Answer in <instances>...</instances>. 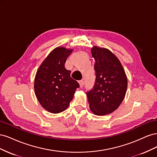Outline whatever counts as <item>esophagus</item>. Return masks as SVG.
<instances>
[{
	"instance_id": "34e87169",
	"label": "esophagus",
	"mask_w": 157,
	"mask_h": 157,
	"mask_svg": "<svg viewBox=\"0 0 157 157\" xmlns=\"http://www.w3.org/2000/svg\"><path fill=\"white\" fill-rule=\"evenodd\" d=\"M79 85H80V88H82L84 86V80H79Z\"/></svg>"
}]
</instances>
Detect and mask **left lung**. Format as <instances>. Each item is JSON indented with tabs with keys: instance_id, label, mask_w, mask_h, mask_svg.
<instances>
[{
	"instance_id": "8db88e82",
	"label": "left lung",
	"mask_w": 157,
	"mask_h": 157,
	"mask_svg": "<svg viewBox=\"0 0 157 157\" xmlns=\"http://www.w3.org/2000/svg\"><path fill=\"white\" fill-rule=\"evenodd\" d=\"M91 52L96 61V81L86 95L90 111L103 116L120 106L125 97L128 80L121 61L112 52L94 46Z\"/></svg>"
}]
</instances>
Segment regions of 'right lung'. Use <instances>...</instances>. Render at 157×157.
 Segmentation results:
<instances>
[{
    "label": "right lung",
    "mask_w": 157,
    "mask_h": 157,
    "mask_svg": "<svg viewBox=\"0 0 157 157\" xmlns=\"http://www.w3.org/2000/svg\"><path fill=\"white\" fill-rule=\"evenodd\" d=\"M73 49L57 47L46 57L38 69L34 90L41 106L51 113L65 111L72 100L78 83L71 77L65 63Z\"/></svg>",
    "instance_id": "add662e5"
}]
</instances>
